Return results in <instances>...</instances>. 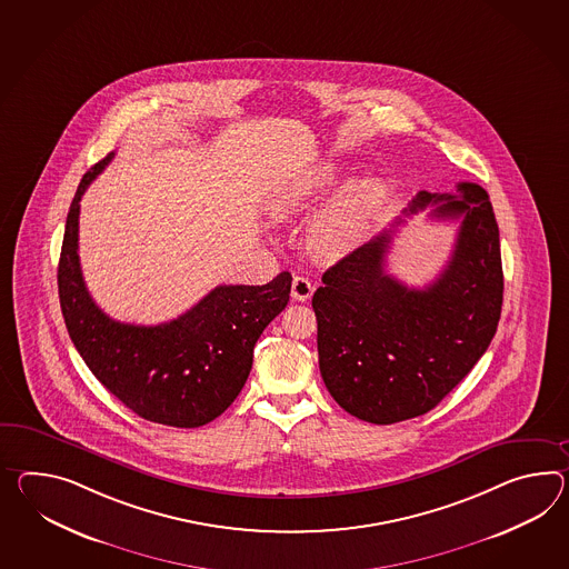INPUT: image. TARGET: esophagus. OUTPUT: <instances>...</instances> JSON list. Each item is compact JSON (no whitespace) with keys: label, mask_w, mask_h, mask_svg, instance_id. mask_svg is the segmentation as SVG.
<instances>
[{"label":"esophagus","mask_w":569,"mask_h":569,"mask_svg":"<svg viewBox=\"0 0 569 569\" xmlns=\"http://www.w3.org/2000/svg\"><path fill=\"white\" fill-rule=\"evenodd\" d=\"M312 291H315V286H312V281L305 278V276H296L293 281H291V298L298 300V302L310 300Z\"/></svg>","instance_id":"1"}]
</instances>
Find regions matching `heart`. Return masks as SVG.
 I'll use <instances>...</instances> for the list:
<instances>
[{
	"label": "heart",
	"instance_id": "1",
	"mask_svg": "<svg viewBox=\"0 0 569 569\" xmlns=\"http://www.w3.org/2000/svg\"><path fill=\"white\" fill-rule=\"evenodd\" d=\"M341 179L333 162L298 168L281 177L267 193V208L281 220L302 213ZM387 201V184L380 179H361L347 184L310 223L308 242L325 259L343 257L356 249L370 223Z\"/></svg>",
	"mask_w": 569,
	"mask_h": 569
}]
</instances>
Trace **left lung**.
<instances>
[{"instance_id":"1","label":"left lung","mask_w":569,"mask_h":569,"mask_svg":"<svg viewBox=\"0 0 569 569\" xmlns=\"http://www.w3.org/2000/svg\"><path fill=\"white\" fill-rule=\"evenodd\" d=\"M458 194L419 191L405 216L460 220L455 250L426 288L388 276L390 230L325 271L312 296L319 368L347 413L388 426L423 416L469 375L498 331L503 271L499 230L483 187L458 182Z\"/></svg>"}]
</instances>
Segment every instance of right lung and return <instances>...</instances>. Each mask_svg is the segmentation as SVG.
Returning <instances> with one entry per match:
<instances>
[{"label":"right lung","mask_w":569,"mask_h":569,"mask_svg":"<svg viewBox=\"0 0 569 569\" xmlns=\"http://www.w3.org/2000/svg\"><path fill=\"white\" fill-rule=\"evenodd\" d=\"M112 156L83 174L71 201L57 269L66 327L92 375L133 413L199 428L222 416L244 387L257 339L288 306L291 276L283 271L264 286H218L179 319L156 327L112 320L88 293L78 257L82 194Z\"/></svg>","instance_id":"add662e5"}]
</instances>
